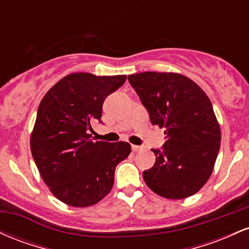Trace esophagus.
<instances>
[{
	"label": "esophagus",
	"instance_id": "34e87169",
	"mask_svg": "<svg viewBox=\"0 0 249 249\" xmlns=\"http://www.w3.org/2000/svg\"><path fill=\"white\" fill-rule=\"evenodd\" d=\"M131 148H132L133 152H138V151H141L142 147V146H137V145H132V147H131Z\"/></svg>",
	"mask_w": 249,
	"mask_h": 249
}]
</instances>
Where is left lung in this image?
<instances>
[{
	"mask_svg": "<svg viewBox=\"0 0 249 249\" xmlns=\"http://www.w3.org/2000/svg\"><path fill=\"white\" fill-rule=\"evenodd\" d=\"M136 90L153 125L165 128L162 150L152 151L156 162L144 171L145 182L167 199H185L206 184L213 172L221 132L212 103L196 83L174 72L134 73Z\"/></svg>",
	"mask_w": 249,
	"mask_h": 249,
	"instance_id": "obj_1",
	"label": "left lung"
}]
</instances>
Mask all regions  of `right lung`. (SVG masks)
Listing matches in <instances>:
<instances>
[{
    "mask_svg": "<svg viewBox=\"0 0 249 249\" xmlns=\"http://www.w3.org/2000/svg\"><path fill=\"white\" fill-rule=\"evenodd\" d=\"M126 76H65L39 103L30 137L34 160L51 193L73 207L95 205L112 190L115 168L131 152L126 142H92L103 103Z\"/></svg>",
    "mask_w": 249,
    "mask_h": 249,
    "instance_id": "add662e5",
    "label": "right lung"
}]
</instances>
